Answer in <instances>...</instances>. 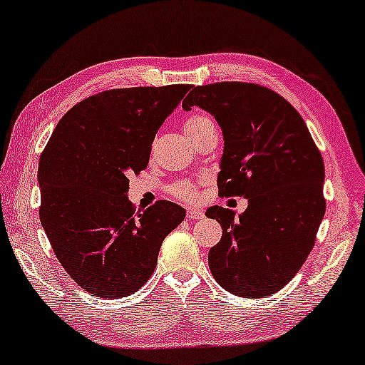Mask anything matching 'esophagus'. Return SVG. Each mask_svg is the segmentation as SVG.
<instances>
[{"label":"esophagus","mask_w":365,"mask_h":365,"mask_svg":"<svg viewBox=\"0 0 365 365\" xmlns=\"http://www.w3.org/2000/svg\"><path fill=\"white\" fill-rule=\"evenodd\" d=\"M186 218H187V220H202V218H203V212H200V210L190 208V210H187Z\"/></svg>","instance_id":"34e87169"}]
</instances>
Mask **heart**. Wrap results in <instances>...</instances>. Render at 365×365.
Segmentation results:
<instances>
[{
    "label": "heart",
    "mask_w": 365,
    "mask_h": 365,
    "mask_svg": "<svg viewBox=\"0 0 365 365\" xmlns=\"http://www.w3.org/2000/svg\"><path fill=\"white\" fill-rule=\"evenodd\" d=\"M212 125L213 121L210 120L207 115L194 113L182 121V130L186 133V136L192 140V143H195V140L199 139ZM168 190L171 195H175L181 200H194L197 194V182L184 179V181H178L173 184Z\"/></svg>",
    "instance_id": "b5f03b06"
}]
</instances>
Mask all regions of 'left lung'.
I'll return each mask as SVG.
<instances>
[{"instance_id":"left-lung-1","label":"left lung","mask_w":365,"mask_h":365,"mask_svg":"<svg viewBox=\"0 0 365 365\" xmlns=\"http://www.w3.org/2000/svg\"><path fill=\"white\" fill-rule=\"evenodd\" d=\"M215 115L222 136L218 189L244 197L235 220L229 208H208L222 227L208 266L222 289L263 298L290 282L316 244L325 213L324 160L302 115L272 89L242 81L197 86L182 101Z\"/></svg>"}]
</instances>
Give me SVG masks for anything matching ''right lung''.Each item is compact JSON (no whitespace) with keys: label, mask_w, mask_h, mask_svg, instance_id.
Listing matches in <instances>:
<instances>
[{"label":"right lung","mask_w":365,"mask_h":365,"mask_svg":"<svg viewBox=\"0 0 365 365\" xmlns=\"http://www.w3.org/2000/svg\"><path fill=\"white\" fill-rule=\"evenodd\" d=\"M189 85L108 89L63 115L38 163L40 221L63 269L99 298L138 292L186 210L158 200L138 212L128 176L149 163L153 138Z\"/></svg>","instance_id":"add662e5"}]
</instances>
